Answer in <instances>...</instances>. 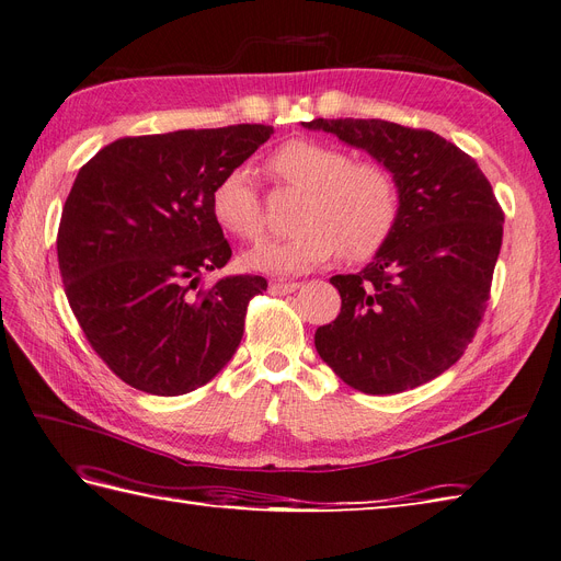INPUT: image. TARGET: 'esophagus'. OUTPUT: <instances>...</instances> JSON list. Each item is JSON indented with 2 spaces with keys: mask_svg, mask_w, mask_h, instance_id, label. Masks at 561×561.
Wrapping results in <instances>:
<instances>
[{
  "mask_svg": "<svg viewBox=\"0 0 561 561\" xmlns=\"http://www.w3.org/2000/svg\"><path fill=\"white\" fill-rule=\"evenodd\" d=\"M300 288V282H273L271 290L273 294H294V290Z\"/></svg>",
  "mask_w": 561,
  "mask_h": 561,
  "instance_id": "1",
  "label": "esophagus"
}]
</instances>
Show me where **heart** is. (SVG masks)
<instances>
[{"label":"heart","mask_w":561,"mask_h":561,"mask_svg":"<svg viewBox=\"0 0 561 561\" xmlns=\"http://www.w3.org/2000/svg\"><path fill=\"white\" fill-rule=\"evenodd\" d=\"M279 183L300 190L294 208L296 231L245 254L252 271L290 275L328 263L336 252L367 261L382 250L399 222V192L378 162H351L332 144L296 137L265 160ZM215 225L242 240H259L263 210L250 176L231 169L210 190Z\"/></svg>","instance_id":"b5f03b06"}]
</instances>
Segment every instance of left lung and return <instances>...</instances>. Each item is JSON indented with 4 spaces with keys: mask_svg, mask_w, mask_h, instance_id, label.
Returning a JSON list of instances; mask_svg holds the SVG:
<instances>
[{
    "mask_svg": "<svg viewBox=\"0 0 561 561\" xmlns=\"http://www.w3.org/2000/svg\"><path fill=\"white\" fill-rule=\"evenodd\" d=\"M369 153L394 179L399 222L355 275H334L336 319L316 330L321 359L364 394H399L447 371L489 302L504 213L479 164L431 130L382 118L302 124Z\"/></svg>",
    "mask_w": 561,
    "mask_h": 561,
    "instance_id": "left-lung-1",
    "label": "left lung"
}]
</instances>
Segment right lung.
Returning a JSON list of instances; mask_svg holds the SVG:
<instances>
[{
  "mask_svg": "<svg viewBox=\"0 0 561 561\" xmlns=\"http://www.w3.org/2000/svg\"><path fill=\"white\" fill-rule=\"evenodd\" d=\"M273 128L124 137L107 144L70 187L57 236L59 271L91 348L135 389L187 394L233 357L259 275H229L231 248L210 213V190Z\"/></svg>",
  "mask_w": 561,
  "mask_h": 561,
  "instance_id": "add662e5",
  "label": "right lung"
}]
</instances>
